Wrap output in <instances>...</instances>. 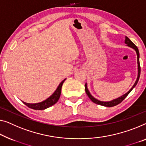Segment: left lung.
Here are the masks:
<instances>
[{
    "label": "left lung",
    "mask_w": 146,
    "mask_h": 146,
    "mask_svg": "<svg viewBox=\"0 0 146 146\" xmlns=\"http://www.w3.org/2000/svg\"><path fill=\"white\" fill-rule=\"evenodd\" d=\"M125 43L127 44H128V46H129L133 48L135 50L136 52V54H137V58H138V77H137V80H136V82L134 83V86L132 87V88L130 89V90L127 93H126L125 94H124L123 96H122L121 97H119V98L117 99H115L111 101V102H101V101H99L96 100V98H94V97L92 96V95L90 94V92H89V91L88 90V88H87V86H86V84H85V91H86V94L88 95V96L89 97V98H90L91 100H92L94 103L95 104H98V105H101V106H106V107H113V106H115L117 105H118L121 103V102H123L124 100L126 97L128 95H129V93L131 92V90L133 89L134 87H135V86L137 84L138 82V80H139V78H140V60H139V58H140V54H139V50H138V47L136 46L134 44L133 42H132L131 40H130V39L127 37V36H126V39H125Z\"/></svg>",
    "instance_id": "obj_1"
}]
</instances>
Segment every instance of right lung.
<instances>
[{
	"mask_svg": "<svg viewBox=\"0 0 146 146\" xmlns=\"http://www.w3.org/2000/svg\"><path fill=\"white\" fill-rule=\"evenodd\" d=\"M66 79H64L62 82H61V83L59 84V86H58L54 94H52L50 97H49L46 100L37 104H28L23 102V103L25 105L27 106L28 108L33 109V110H43L48 108L50 107L52 105L55 104L56 102L58 101V100H59L61 92H62V87L63 85V83H64V82L66 80Z\"/></svg>",
	"mask_w": 146,
	"mask_h": 146,
	"instance_id": "right-lung-1",
	"label": "right lung"
}]
</instances>
